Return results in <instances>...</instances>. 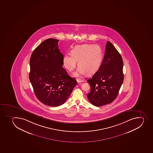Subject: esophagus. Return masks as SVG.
<instances>
[{
  "instance_id": "34e87169",
  "label": "esophagus",
  "mask_w": 153,
  "mask_h": 153,
  "mask_svg": "<svg viewBox=\"0 0 153 153\" xmlns=\"http://www.w3.org/2000/svg\"><path fill=\"white\" fill-rule=\"evenodd\" d=\"M77 82L78 83H82V82H84L85 81L84 80L81 79H77Z\"/></svg>"
}]
</instances>
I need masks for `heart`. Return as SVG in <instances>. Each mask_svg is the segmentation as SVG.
<instances>
[{"mask_svg": "<svg viewBox=\"0 0 153 153\" xmlns=\"http://www.w3.org/2000/svg\"><path fill=\"white\" fill-rule=\"evenodd\" d=\"M102 59L103 52L99 45L86 44L74 47L71 54L64 55L63 62L65 68L71 72L74 69L78 61L79 67L74 75L79 76L87 73L92 74L97 71Z\"/></svg>", "mask_w": 153, "mask_h": 153, "instance_id": "b5f03b06", "label": "heart"}]
</instances>
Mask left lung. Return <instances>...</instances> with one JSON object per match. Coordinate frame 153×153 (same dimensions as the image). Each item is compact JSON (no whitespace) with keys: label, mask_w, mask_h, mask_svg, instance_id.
Returning <instances> with one entry per match:
<instances>
[{"label":"left lung","mask_w":153,"mask_h":153,"mask_svg":"<svg viewBox=\"0 0 153 153\" xmlns=\"http://www.w3.org/2000/svg\"><path fill=\"white\" fill-rule=\"evenodd\" d=\"M123 64L120 53L108 41L100 68L87 81L91 87L87 97L92 105L102 106L112 102L116 99L123 82Z\"/></svg>","instance_id":"left-lung-1"}]
</instances>
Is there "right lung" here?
<instances>
[{
    "instance_id": "1",
    "label": "right lung",
    "mask_w": 153,
    "mask_h": 153,
    "mask_svg": "<svg viewBox=\"0 0 153 153\" xmlns=\"http://www.w3.org/2000/svg\"><path fill=\"white\" fill-rule=\"evenodd\" d=\"M58 42L54 39L44 41L30 60L29 79L36 96L44 105L53 107L63 105L77 84L62 67L63 55Z\"/></svg>"
}]
</instances>
